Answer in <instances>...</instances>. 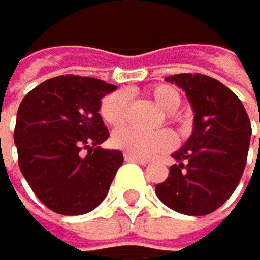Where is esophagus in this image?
<instances>
[{"instance_id":"1","label":"esophagus","mask_w":260,"mask_h":260,"mask_svg":"<svg viewBox=\"0 0 260 260\" xmlns=\"http://www.w3.org/2000/svg\"><path fill=\"white\" fill-rule=\"evenodd\" d=\"M123 159L128 161V162H138V164H146L148 159L146 158H138V156H133V154H123Z\"/></svg>"}]
</instances>
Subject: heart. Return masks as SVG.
Instances as JSON below:
<instances>
[{"label":"heart","instance_id":"b5f03b06","mask_svg":"<svg viewBox=\"0 0 260 260\" xmlns=\"http://www.w3.org/2000/svg\"><path fill=\"white\" fill-rule=\"evenodd\" d=\"M146 94L150 99L164 110L166 120L176 125H187L185 117L177 112V107L181 106L182 96L174 86L171 84H154L148 87ZM101 119L110 127H120L128 119V96L123 91H115L109 94L101 101L99 106ZM112 145L119 150L138 156V158H150L156 153L168 151L174 146V137L169 130H158V132H140L133 127H125L115 130L112 135Z\"/></svg>","mask_w":260,"mask_h":260}]
</instances>
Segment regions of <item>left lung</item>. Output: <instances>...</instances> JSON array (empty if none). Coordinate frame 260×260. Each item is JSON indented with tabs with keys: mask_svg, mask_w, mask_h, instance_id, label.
Listing matches in <instances>:
<instances>
[{
	"mask_svg": "<svg viewBox=\"0 0 260 260\" xmlns=\"http://www.w3.org/2000/svg\"><path fill=\"white\" fill-rule=\"evenodd\" d=\"M166 81L182 87L196 115L192 135L173 154L177 162L169 168L166 181L156 185V196L174 212L208 215L241 181L252 132L249 117L236 94L215 78L181 73Z\"/></svg>",
	"mask_w": 260,
	"mask_h": 260,
	"instance_id": "1",
	"label": "left lung"
}]
</instances>
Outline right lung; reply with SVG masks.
Returning <instances> with one entry per match:
<instances>
[{
  "label": "right lung",
  "mask_w": 260,
  "mask_h": 260,
  "mask_svg": "<svg viewBox=\"0 0 260 260\" xmlns=\"http://www.w3.org/2000/svg\"><path fill=\"white\" fill-rule=\"evenodd\" d=\"M115 89L102 79L63 75L25 94L17 109V162L37 199L55 213L83 215L106 199L123 156L99 145L109 130L101 99Z\"/></svg>",
  "instance_id": "obj_1"
}]
</instances>
